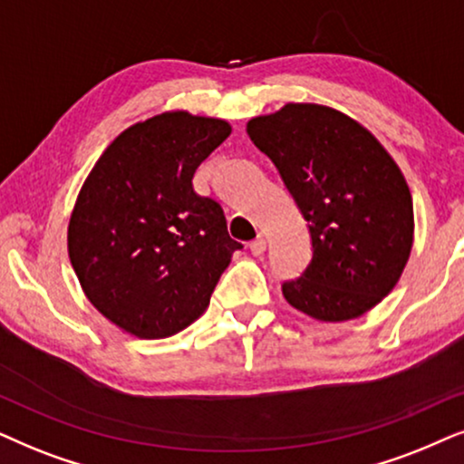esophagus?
<instances>
[{
    "label": "esophagus",
    "mask_w": 464,
    "mask_h": 464,
    "mask_svg": "<svg viewBox=\"0 0 464 464\" xmlns=\"http://www.w3.org/2000/svg\"><path fill=\"white\" fill-rule=\"evenodd\" d=\"M265 248H267V242H265L263 237H256L255 242H250V252L255 256H261L263 252H265Z\"/></svg>",
    "instance_id": "1"
}]
</instances>
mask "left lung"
<instances>
[{"instance_id": "8db88e82", "label": "left lung", "mask_w": 464, "mask_h": 464, "mask_svg": "<svg viewBox=\"0 0 464 464\" xmlns=\"http://www.w3.org/2000/svg\"><path fill=\"white\" fill-rule=\"evenodd\" d=\"M246 131L310 227L312 263L282 284L284 299L320 323L367 314L399 282L413 246L403 171L369 129L320 103H286Z\"/></svg>"}]
</instances>
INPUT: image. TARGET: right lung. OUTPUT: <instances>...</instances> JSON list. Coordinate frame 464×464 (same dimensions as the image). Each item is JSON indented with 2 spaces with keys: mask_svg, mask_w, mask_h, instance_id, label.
<instances>
[{
  "mask_svg": "<svg viewBox=\"0 0 464 464\" xmlns=\"http://www.w3.org/2000/svg\"><path fill=\"white\" fill-rule=\"evenodd\" d=\"M231 135L222 119L171 110L125 129L86 176L67 252L86 299L121 331L165 339L193 324L233 252L222 208L193 190Z\"/></svg>",
  "mask_w": 464,
  "mask_h": 464,
  "instance_id": "right-lung-1",
  "label": "right lung"
}]
</instances>
